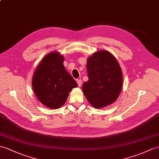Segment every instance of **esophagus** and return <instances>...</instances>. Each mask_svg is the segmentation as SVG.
Returning <instances> with one entry per match:
<instances>
[{
	"label": "esophagus",
	"mask_w": 159,
	"mask_h": 159,
	"mask_svg": "<svg viewBox=\"0 0 159 159\" xmlns=\"http://www.w3.org/2000/svg\"><path fill=\"white\" fill-rule=\"evenodd\" d=\"M76 82H77V84H78V86L80 87L81 86V84H82V82H81V80L80 79H77L76 80Z\"/></svg>",
	"instance_id": "obj_1"
}]
</instances>
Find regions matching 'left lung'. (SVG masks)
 Returning a JSON list of instances; mask_svg holds the SVG:
<instances>
[{"label":"left lung","instance_id":"left-lung-1","mask_svg":"<svg viewBox=\"0 0 159 159\" xmlns=\"http://www.w3.org/2000/svg\"><path fill=\"white\" fill-rule=\"evenodd\" d=\"M89 80L83 91L89 102L101 108L115 102L122 89L123 73L119 62L108 51H98L88 58Z\"/></svg>","mask_w":159,"mask_h":159}]
</instances>
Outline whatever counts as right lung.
Instances as JSON below:
<instances>
[{
	"mask_svg": "<svg viewBox=\"0 0 159 159\" xmlns=\"http://www.w3.org/2000/svg\"><path fill=\"white\" fill-rule=\"evenodd\" d=\"M64 57L57 51L44 57L32 77V87L36 96L43 105L57 109L65 104L69 93L78 87L66 70Z\"/></svg>",
	"mask_w": 159,
	"mask_h": 159,
	"instance_id": "1",
	"label": "right lung"
}]
</instances>
